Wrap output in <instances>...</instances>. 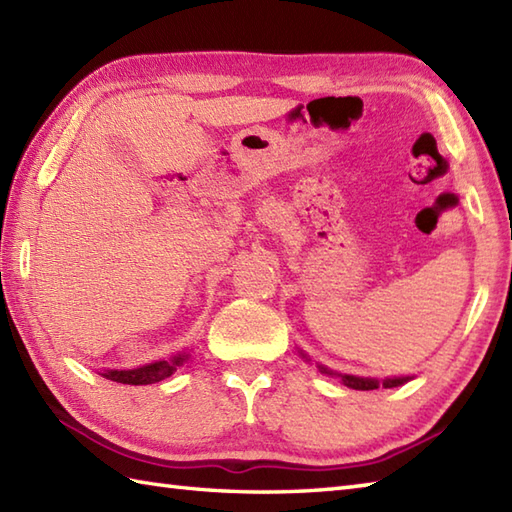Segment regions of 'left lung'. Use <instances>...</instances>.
<instances>
[{
    "label": "left lung",
    "mask_w": 512,
    "mask_h": 512,
    "mask_svg": "<svg viewBox=\"0 0 512 512\" xmlns=\"http://www.w3.org/2000/svg\"><path fill=\"white\" fill-rule=\"evenodd\" d=\"M299 354H301V358H306V363H310V358H308V354H303V350H299ZM319 367V372L321 374H325V376H334V378H339L341 383L345 385V387H350V389H361V391H369V389H378V387H385V389H391V387H398V385H405V383H409V380L413 378V376H394V378H369V376H354V374H341V372H334V369H330V367H325V365H317Z\"/></svg>",
    "instance_id": "left-lung-1"
}]
</instances>
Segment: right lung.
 Returning <instances> with one entry per match:
<instances>
[{
    "label": "right lung",
    "mask_w": 512,
    "mask_h": 512,
    "mask_svg": "<svg viewBox=\"0 0 512 512\" xmlns=\"http://www.w3.org/2000/svg\"><path fill=\"white\" fill-rule=\"evenodd\" d=\"M189 352H178L173 354L167 361H154L147 363L143 367H134V369H105L101 372L103 378L114 380V383H123V385H151V383H160V380L169 378L178 367L189 361Z\"/></svg>",
    "instance_id": "add662e5"
}]
</instances>
